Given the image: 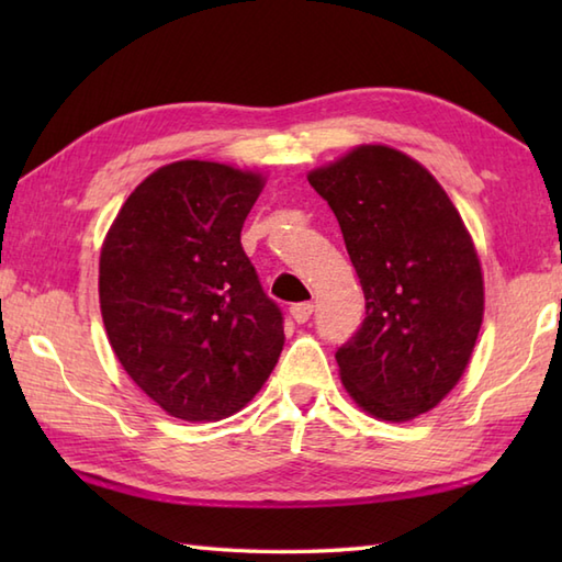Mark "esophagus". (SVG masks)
I'll use <instances>...</instances> for the list:
<instances>
[{"instance_id": "esophagus-1", "label": "esophagus", "mask_w": 562, "mask_h": 562, "mask_svg": "<svg viewBox=\"0 0 562 562\" xmlns=\"http://www.w3.org/2000/svg\"><path fill=\"white\" fill-rule=\"evenodd\" d=\"M290 314H292V318L296 321V324H306V321L312 318V314H314V304H312V302L294 304V306L290 308Z\"/></svg>"}]
</instances>
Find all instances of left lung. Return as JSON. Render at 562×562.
Segmentation results:
<instances>
[{"label":"left lung","instance_id":"obj_1","mask_svg":"<svg viewBox=\"0 0 562 562\" xmlns=\"http://www.w3.org/2000/svg\"><path fill=\"white\" fill-rule=\"evenodd\" d=\"M336 214L364 292L367 316L340 345L355 403L403 423L457 386L483 324L473 241L435 176L408 154L362 145L308 173Z\"/></svg>","mask_w":562,"mask_h":562}]
</instances>
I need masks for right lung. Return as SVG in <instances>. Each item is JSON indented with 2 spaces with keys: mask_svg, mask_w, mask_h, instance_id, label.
Listing matches in <instances>:
<instances>
[{
  "mask_svg": "<svg viewBox=\"0 0 562 562\" xmlns=\"http://www.w3.org/2000/svg\"><path fill=\"white\" fill-rule=\"evenodd\" d=\"M262 186L226 164L161 166L130 193L101 248L111 348L154 403L188 423L241 411L282 352V312L241 248Z\"/></svg>",
  "mask_w": 562,
  "mask_h": 562,
  "instance_id": "obj_1",
  "label": "right lung"
}]
</instances>
